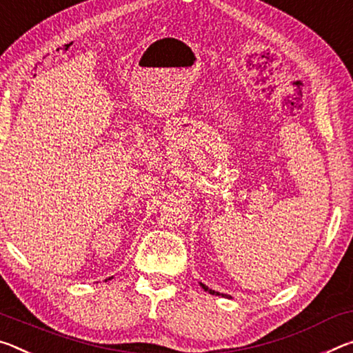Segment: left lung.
I'll use <instances>...</instances> for the list:
<instances>
[{"mask_svg": "<svg viewBox=\"0 0 353 353\" xmlns=\"http://www.w3.org/2000/svg\"><path fill=\"white\" fill-rule=\"evenodd\" d=\"M201 286H203V289H204V290H207V292H209V294H212V295H223V297H226V295H225V294L215 292V290H212V289H209V288H207V286H205V284H203V283H201Z\"/></svg>", "mask_w": 353, "mask_h": 353, "instance_id": "left-lung-1", "label": "left lung"}]
</instances>
